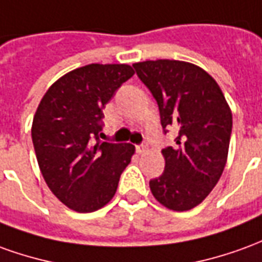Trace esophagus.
<instances>
[{
  "label": "esophagus",
  "instance_id": "esophagus-1",
  "mask_svg": "<svg viewBox=\"0 0 262 262\" xmlns=\"http://www.w3.org/2000/svg\"><path fill=\"white\" fill-rule=\"evenodd\" d=\"M136 151L139 153V155H143V153H146V151H147V147H146V146H143V144H140V146H136Z\"/></svg>",
  "mask_w": 262,
  "mask_h": 262
}]
</instances>
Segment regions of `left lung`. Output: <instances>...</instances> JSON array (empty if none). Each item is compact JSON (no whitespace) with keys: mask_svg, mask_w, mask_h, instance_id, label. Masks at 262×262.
Here are the masks:
<instances>
[{"mask_svg":"<svg viewBox=\"0 0 262 262\" xmlns=\"http://www.w3.org/2000/svg\"><path fill=\"white\" fill-rule=\"evenodd\" d=\"M157 100L163 129L177 132L174 147L162 150L164 171L150 180L162 206L187 211L220 180L227 163L233 115L213 76L194 63L157 59L133 63Z\"/></svg>","mask_w":262,"mask_h":262,"instance_id":"left-lung-1","label":"left lung"}]
</instances>
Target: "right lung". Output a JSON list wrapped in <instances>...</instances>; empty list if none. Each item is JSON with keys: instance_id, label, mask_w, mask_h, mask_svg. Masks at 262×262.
I'll use <instances>...</instances> for the list:
<instances>
[{"instance_id": "add662e5", "label": "right lung", "mask_w": 262, "mask_h": 262, "mask_svg": "<svg viewBox=\"0 0 262 262\" xmlns=\"http://www.w3.org/2000/svg\"><path fill=\"white\" fill-rule=\"evenodd\" d=\"M135 74L127 63H91L54 82L36 107L31 135L42 177L58 200L92 213L112 200L135 155L130 143L100 142L102 109Z\"/></svg>"}]
</instances>
